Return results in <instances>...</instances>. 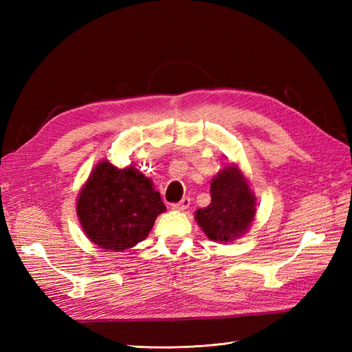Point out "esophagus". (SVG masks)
<instances>
[{"label": "esophagus", "instance_id": "34e87169", "mask_svg": "<svg viewBox=\"0 0 352 352\" xmlns=\"http://www.w3.org/2000/svg\"><path fill=\"white\" fill-rule=\"evenodd\" d=\"M189 206H190V198L186 197L180 201V203L172 204V208H174V210H177V212H184V210H188Z\"/></svg>", "mask_w": 352, "mask_h": 352}]
</instances>
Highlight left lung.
<instances>
[{
    "mask_svg": "<svg viewBox=\"0 0 352 352\" xmlns=\"http://www.w3.org/2000/svg\"><path fill=\"white\" fill-rule=\"evenodd\" d=\"M212 203L195 212V221L213 242L230 243L248 233L257 199L237 163L223 166L210 183Z\"/></svg>",
    "mask_w": 352,
    "mask_h": 352,
    "instance_id": "obj_1",
    "label": "left lung"
}]
</instances>
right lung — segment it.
<instances>
[{
    "label": "right lung",
    "mask_w": 352,
    "mask_h": 352,
    "mask_svg": "<svg viewBox=\"0 0 352 352\" xmlns=\"http://www.w3.org/2000/svg\"><path fill=\"white\" fill-rule=\"evenodd\" d=\"M76 210L89 241L118 252L145 241L166 206L139 169L101 160L80 189Z\"/></svg>",
    "instance_id": "1"
}]
</instances>
